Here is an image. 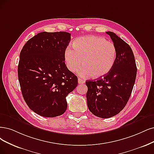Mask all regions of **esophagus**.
Wrapping results in <instances>:
<instances>
[{"instance_id": "obj_1", "label": "esophagus", "mask_w": 154, "mask_h": 154, "mask_svg": "<svg viewBox=\"0 0 154 154\" xmlns=\"http://www.w3.org/2000/svg\"><path fill=\"white\" fill-rule=\"evenodd\" d=\"M78 82H79V84H83L85 83V81H84V80H82V79H79H79H78Z\"/></svg>"}]
</instances>
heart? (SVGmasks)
Instances as JSON below:
<instances>
[{"label": "heart", "instance_id": "1", "mask_svg": "<svg viewBox=\"0 0 154 154\" xmlns=\"http://www.w3.org/2000/svg\"><path fill=\"white\" fill-rule=\"evenodd\" d=\"M73 49L67 48L65 61L68 69L75 72L81 66L79 75L85 77H103L114 65L116 49L114 44L101 37L84 36L77 38L72 44Z\"/></svg>", "mask_w": 154, "mask_h": 154}]
</instances>
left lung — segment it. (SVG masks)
Listing matches in <instances>:
<instances>
[{
    "label": "left lung",
    "instance_id": "left-lung-1",
    "mask_svg": "<svg viewBox=\"0 0 154 154\" xmlns=\"http://www.w3.org/2000/svg\"><path fill=\"white\" fill-rule=\"evenodd\" d=\"M106 33L116 49L114 65L103 77L86 81L88 109L93 115L104 119L116 116L126 105L137 72L134 56L129 44L115 33Z\"/></svg>",
    "mask_w": 154,
    "mask_h": 154
}]
</instances>
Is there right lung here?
<instances>
[{
    "label": "right lung",
    "mask_w": 154,
    "mask_h": 154,
    "mask_svg": "<svg viewBox=\"0 0 154 154\" xmlns=\"http://www.w3.org/2000/svg\"><path fill=\"white\" fill-rule=\"evenodd\" d=\"M70 37L66 32H41L21 51L18 73L22 95L28 106L39 116L63 114L66 97L78 84L77 77L64 61Z\"/></svg>",
    "instance_id": "obj_1"
}]
</instances>
